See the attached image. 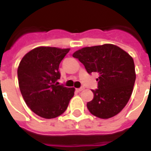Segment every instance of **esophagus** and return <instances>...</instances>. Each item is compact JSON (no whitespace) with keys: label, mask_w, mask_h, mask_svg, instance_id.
<instances>
[{"label":"esophagus","mask_w":151,"mask_h":151,"mask_svg":"<svg viewBox=\"0 0 151 151\" xmlns=\"http://www.w3.org/2000/svg\"><path fill=\"white\" fill-rule=\"evenodd\" d=\"M84 90V87L83 86H82V87H80V88H77L76 89V91L78 92H80V91H83Z\"/></svg>","instance_id":"esophagus-1"}]
</instances>
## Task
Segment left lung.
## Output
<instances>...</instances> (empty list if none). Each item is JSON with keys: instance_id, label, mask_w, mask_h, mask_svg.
<instances>
[{"instance_id": "obj_1", "label": "left lung", "mask_w": 151, "mask_h": 151, "mask_svg": "<svg viewBox=\"0 0 151 151\" xmlns=\"http://www.w3.org/2000/svg\"><path fill=\"white\" fill-rule=\"evenodd\" d=\"M73 56L83 64L88 73H98V88L87 103L90 112L102 119L116 116L123 109L133 92L136 80L133 58L113 44L86 47Z\"/></svg>"}]
</instances>
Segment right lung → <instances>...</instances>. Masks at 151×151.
<instances>
[{
    "mask_svg": "<svg viewBox=\"0 0 151 151\" xmlns=\"http://www.w3.org/2000/svg\"><path fill=\"white\" fill-rule=\"evenodd\" d=\"M69 52L52 47H39L30 51L22 59L18 69L19 88L31 111L46 119L64 113L74 88L59 85V65Z\"/></svg>",
    "mask_w": 151,
    "mask_h": 151,
    "instance_id": "obj_1",
    "label": "right lung"
}]
</instances>
